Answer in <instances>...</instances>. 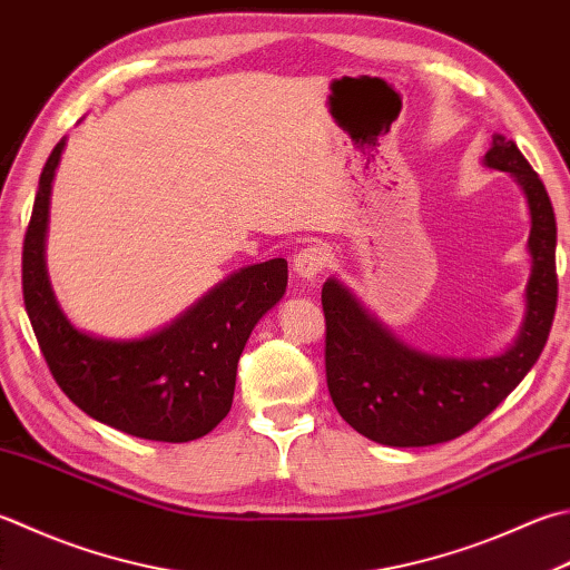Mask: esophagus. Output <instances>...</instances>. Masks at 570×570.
<instances>
[{"instance_id":"1","label":"esophagus","mask_w":570,"mask_h":570,"mask_svg":"<svg viewBox=\"0 0 570 570\" xmlns=\"http://www.w3.org/2000/svg\"><path fill=\"white\" fill-rule=\"evenodd\" d=\"M326 264H328V252L326 247H318V244L301 249L294 256V272L301 282H316V278L323 274V269H326Z\"/></svg>"}]
</instances>
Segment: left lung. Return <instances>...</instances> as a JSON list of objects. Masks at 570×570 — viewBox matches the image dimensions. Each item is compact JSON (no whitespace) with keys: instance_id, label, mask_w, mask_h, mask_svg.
Wrapping results in <instances>:
<instances>
[{"instance_id":"1","label":"left lung","mask_w":570,"mask_h":570,"mask_svg":"<svg viewBox=\"0 0 570 570\" xmlns=\"http://www.w3.org/2000/svg\"><path fill=\"white\" fill-rule=\"evenodd\" d=\"M484 165L509 173L529 203L531 278L517 343L494 358H448L410 348L367 314L338 278L323 284L326 383L333 405L363 438L428 448L479 425L539 361L556 314V217L549 193L514 140L492 138Z\"/></svg>"}]
</instances>
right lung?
<instances>
[{
    "instance_id": "obj_1",
    "label": "right lung",
    "mask_w": 570,
    "mask_h": 570,
    "mask_svg": "<svg viewBox=\"0 0 570 570\" xmlns=\"http://www.w3.org/2000/svg\"><path fill=\"white\" fill-rule=\"evenodd\" d=\"M63 140L39 177L21 252V288L53 381L86 415L132 438L189 442L227 417L237 363L252 328L286 292V259L244 266L145 338L110 341L78 331L56 301L43 239Z\"/></svg>"
}]
</instances>
